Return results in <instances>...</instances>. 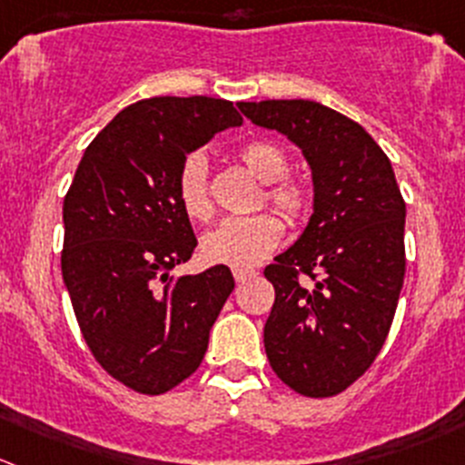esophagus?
Instances as JSON below:
<instances>
[{"instance_id":"obj_1","label":"esophagus","mask_w":465,"mask_h":465,"mask_svg":"<svg viewBox=\"0 0 465 465\" xmlns=\"http://www.w3.org/2000/svg\"><path fill=\"white\" fill-rule=\"evenodd\" d=\"M232 276H235L237 282H246L258 276V272L255 269H232Z\"/></svg>"}]
</instances>
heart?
<instances>
[{"label": "heart", "mask_w": 465, "mask_h": 465, "mask_svg": "<svg viewBox=\"0 0 465 465\" xmlns=\"http://www.w3.org/2000/svg\"><path fill=\"white\" fill-rule=\"evenodd\" d=\"M240 159L246 169L264 183V201L290 225H302L312 212V192L299 180L285 178L290 159L269 141H253L240 150ZM180 207L193 221L212 216V198L207 187V162L203 153L187 154L178 171ZM285 235V225L272 212L251 216H232L216 225L203 237V255L214 264H228L235 269L253 267L276 251Z\"/></svg>", "instance_id": "heart-1"}]
</instances>
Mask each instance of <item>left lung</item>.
Returning <instances> with one entry per match:
<instances>
[{"instance_id": "left-lung-1", "label": "left lung", "mask_w": 465, "mask_h": 465, "mask_svg": "<svg viewBox=\"0 0 465 465\" xmlns=\"http://www.w3.org/2000/svg\"><path fill=\"white\" fill-rule=\"evenodd\" d=\"M237 107L294 141L312 169L311 223L264 267L276 290L264 349L292 391L333 397L368 372L391 331L406 272V203L391 159L351 118L311 100Z\"/></svg>"}]
</instances>
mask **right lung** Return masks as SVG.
I'll return each mask as SVG.
<instances>
[{
    "label": "right lung",
    "instance_id": "right-lung-1",
    "mask_svg": "<svg viewBox=\"0 0 465 465\" xmlns=\"http://www.w3.org/2000/svg\"><path fill=\"white\" fill-rule=\"evenodd\" d=\"M237 125L228 100H139L91 141L64 198L61 272L79 331L104 372L141 395L196 372L235 287L225 264L196 276L171 269L196 249L175 192L180 166Z\"/></svg>",
    "mask_w": 465,
    "mask_h": 465
}]
</instances>
